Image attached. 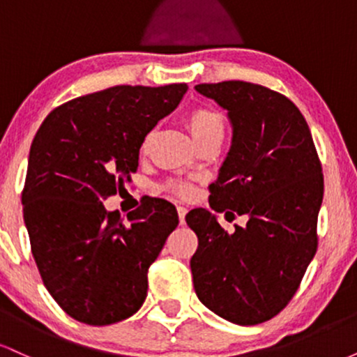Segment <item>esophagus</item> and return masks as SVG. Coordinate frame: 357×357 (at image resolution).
<instances>
[{"mask_svg": "<svg viewBox=\"0 0 357 357\" xmlns=\"http://www.w3.org/2000/svg\"><path fill=\"white\" fill-rule=\"evenodd\" d=\"M186 213H188V208L179 204V206H178V216H179V223H181V225L186 223V220H184V218H186Z\"/></svg>", "mask_w": 357, "mask_h": 357, "instance_id": "obj_1", "label": "esophagus"}]
</instances>
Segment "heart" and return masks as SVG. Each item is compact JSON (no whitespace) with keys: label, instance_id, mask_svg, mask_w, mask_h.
I'll use <instances>...</instances> for the list:
<instances>
[{"label":"heart","instance_id":"b5f03b06","mask_svg":"<svg viewBox=\"0 0 357 357\" xmlns=\"http://www.w3.org/2000/svg\"><path fill=\"white\" fill-rule=\"evenodd\" d=\"M188 129L198 142L199 147L213 141H223L225 132H227V117L221 110L210 107V105H195L184 116ZM151 134L146 137V144L149 142ZM144 144V146H146ZM165 190L178 196H190L191 186L184 181H167Z\"/></svg>","mask_w":357,"mask_h":357}]
</instances>
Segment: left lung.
<instances>
[{
    "label": "left lung",
    "instance_id": "left-lung-1",
    "mask_svg": "<svg viewBox=\"0 0 357 357\" xmlns=\"http://www.w3.org/2000/svg\"><path fill=\"white\" fill-rule=\"evenodd\" d=\"M196 90L228 110L233 144L210 186V206L186 215L198 235L191 258L196 296L208 309L240 326H255L284 310L317 252L324 196L322 165L304 116L280 92L227 80Z\"/></svg>",
    "mask_w": 357,
    "mask_h": 357
}]
</instances>
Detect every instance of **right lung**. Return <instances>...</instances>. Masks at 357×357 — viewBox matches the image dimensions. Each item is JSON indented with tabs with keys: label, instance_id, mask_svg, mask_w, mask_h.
Returning a JSON list of instances; mask_svg holds the SVG:
<instances>
[{
	"label": "right lung",
	"instance_id": "obj_1",
	"mask_svg": "<svg viewBox=\"0 0 357 357\" xmlns=\"http://www.w3.org/2000/svg\"><path fill=\"white\" fill-rule=\"evenodd\" d=\"M186 90L116 85L77 97L53 109L31 142L22 191L31 253L50 296L75 321L109 326L146 301L147 272L178 211L142 198L124 223L102 202L136 173L146 136Z\"/></svg>",
	"mask_w": 357,
	"mask_h": 357
}]
</instances>
